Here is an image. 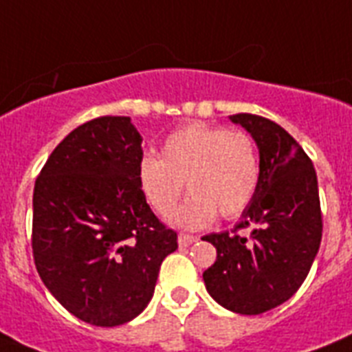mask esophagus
<instances>
[{
  "label": "esophagus",
  "mask_w": 352,
  "mask_h": 352,
  "mask_svg": "<svg viewBox=\"0 0 352 352\" xmlns=\"http://www.w3.org/2000/svg\"><path fill=\"white\" fill-rule=\"evenodd\" d=\"M195 241L197 236L193 235H186V233H181V235H179V245H181V248H188V245H191Z\"/></svg>",
  "instance_id": "obj_1"
}]
</instances>
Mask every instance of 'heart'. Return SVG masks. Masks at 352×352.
Returning <instances> with one entry per match:
<instances>
[{
	"mask_svg": "<svg viewBox=\"0 0 352 352\" xmlns=\"http://www.w3.org/2000/svg\"><path fill=\"white\" fill-rule=\"evenodd\" d=\"M161 160L144 155L137 181L153 213L168 217L181 201L184 182L191 197L173 213V224L201 230L242 215L260 184V153L248 131L191 122L166 137Z\"/></svg>",
	"mask_w": 352,
	"mask_h": 352,
	"instance_id": "heart-1",
	"label": "heart"
}]
</instances>
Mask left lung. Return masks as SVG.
Masks as SVG:
<instances>
[{
  "label": "left lung",
  "instance_id": "1",
  "mask_svg": "<svg viewBox=\"0 0 352 352\" xmlns=\"http://www.w3.org/2000/svg\"><path fill=\"white\" fill-rule=\"evenodd\" d=\"M230 119L255 139L260 184L231 231L202 236L217 248L204 271L215 302L239 315H260L295 295L309 273L322 241V210L313 162L276 122L235 113ZM250 229V237L238 231Z\"/></svg>",
  "mask_w": 352,
  "mask_h": 352
}]
</instances>
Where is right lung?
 <instances>
[{"mask_svg":"<svg viewBox=\"0 0 352 352\" xmlns=\"http://www.w3.org/2000/svg\"><path fill=\"white\" fill-rule=\"evenodd\" d=\"M141 142L130 117H97L57 144L34 186L37 273L65 309L99 327L141 315L179 248L139 188Z\"/></svg>","mask_w":352,"mask_h":352,"instance_id":"obj_1","label":"right lung"}]
</instances>
